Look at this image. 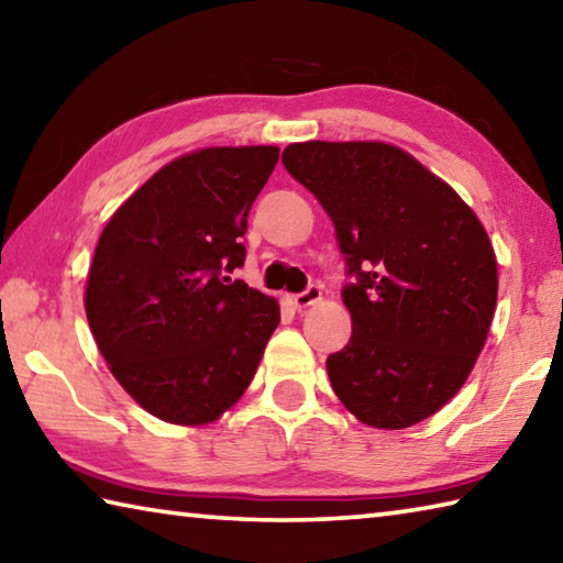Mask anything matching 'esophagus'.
Instances as JSON below:
<instances>
[{
  "label": "esophagus",
  "mask_w": 563,
  "mask_h": 563,
  "mask_svg": "<svg viewBox=\"0 0 563 563\" xmlns=\"http://www.w3.org/2000/svg\"><path fill=\"white\" fill-rule=\"evenodd\" d=\"M321 299V289L317 287V284H311V287L303 289L301 294H289L287 301L291 303L294 309H307V307H313Z\"/></svg>",
  "instance_id": "1"
}]
</instances>
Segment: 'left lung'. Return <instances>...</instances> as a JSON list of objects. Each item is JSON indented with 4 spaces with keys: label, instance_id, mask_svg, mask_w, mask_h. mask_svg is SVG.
I'll return each instance as SVG.
<instances>
[{
    "label": "left lung",
    "instance_id": "left-lung-1",
    "mask_svg": "<svg viewBox=\"0 0 563 563\" xmlns=\"http://www.w3.org/2000/svg\"><path fill=\"white\" fill-rule=\"evenodd\" d=\"M282 163L336 227L353 333L331 388L371 428L430 418L467 380L497 303V260L462 197L396 145L291 143Z\"/></svg>",
    "mask_w": 563,
    "mask_h": 563
}]
</instances>
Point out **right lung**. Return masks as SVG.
<instances>
[{
  "mask_svg": "<svg viewBox=\"0 0 563 563\" xmlns=\"http://www.w3.org/2000/svg\"><path fill=\"white\" fill-rule=\"evenodd\" d=\"M279 147H205L161 167L98 240L86 317L98 351L137 406L205 426L250 386L279 303L230 279L244 264L252 202Z\"/></svg>",
  "mask_w": 563,
  "mask_h": 563,
  "instance_id": "add662e5",
  "label": "right lung"
}]
</instances>
